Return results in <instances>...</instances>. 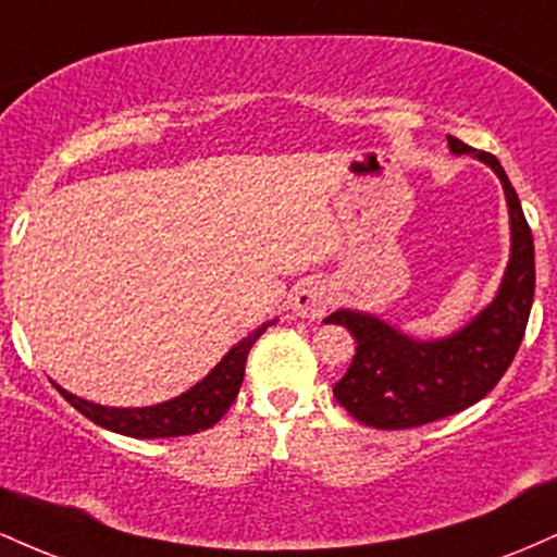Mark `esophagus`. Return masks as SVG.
Returning a JSON list of instances; mask_svg holds the SVG:
<instances>
[{
    "mask_svg": "<svg viewBox=\"0 0 557 557\" xmlns=\"http://www.w3.org/2000/svg\"><path fill=\"white\" fill-rule=\"evenodd\" d=\"M332 300H335V293H332V285L322 277H306L300 280L296 287V296H293V309L296 314L306 319H319L330 311Z\"/></svg>",
    "mask_w": 557,
    "mask_h": 557,
    "instance_id": "34e87169",
    "label": "esophagus"
}]
</instances>
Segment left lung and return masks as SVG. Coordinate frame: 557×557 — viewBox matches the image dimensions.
Listing matches in <instances>:
<instances>
[{
    "label": "left lung",
    "instance_id": "left-lung-1",
    "mask_svg": "<svg viewBox=\"0 0 557 557\" xmlns=\"http://www.w3.org/2000/svg\"><path fill=\"white\" fill-rule=\"evenodd\" d=\"M453 154H474L500 177L510 212V261L497 298L456 335L421 343L372 314L341 309L324 322L348 327L356 356L332 393L374 430H411L482 400L513 363L534 300V240L503 164L447 136Z\"/></svg>",
    "mask_w": 557,
    "mask_h": 557
}]
</instances>
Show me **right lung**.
I'll use <instances>...</instances> for the list:
<instances>
[{
    "label": "right lung",
    "mask_w": 557,
    "mask_h": 557,
    "mask_svg": "<svg viewBox=\"0 0 557 557\" xmlns=\"http://www.w3.org/2000/svg\"><path fill=\"white\" fill-rule=\"evenodd\" d=\"M272 324V322H270ZM270 324H261L257 332L230 348V354L216 367L183 393L181 398L159 403V406L149 408H107L99 403H88L78 398V395L67 393L60 385V395L65 398L75 411L83 417L91 419L94 424L104 426V430L127 434L136 440H154V437H181V434H196L201 430H209L216 421L227 413L233 400L238 398V389L243 385V372H246V359L251 345L264 335Z\"/></svg>",
    "instance_id": "right-lung-1"
}]
</instances>
